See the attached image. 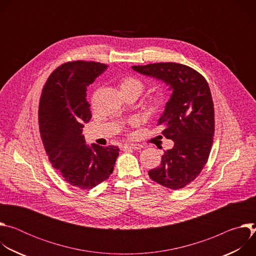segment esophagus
<instances>
[{
	"label": "esophagus",
	"mask_w": 256,
	"mask_h": 256,
	"mask_svg": "<svg viewBox=\"0 0 256 256\" xmlns=\"http://www.w3.org/2000/svg\"><path fill=\"white\" fill-rule=\"evenodd\" d=\"M124 149H132V150H140L142 148V146L140 144H126L124 146Z\"/></svg>",
	"instance_id": "34e87169"
}]
</instances>
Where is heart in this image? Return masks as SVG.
Instances as JSON below:
<instances>
[{"instance_id":"1","label":"heart","mask_w":256,"mask_h":256,"mask_svg":"<svg viewBox=\"0 0 256 256\" xmlns=\"http://www.w3.org/2000/svg\"><path fill=\"white\" fill-rule=\"evenodd\" d=\"M120 87V90L122 93L124 92H134V93H136L138 95H140L142 92L144 85L142 81L138 78L128 77V78H124L122 80ZM166 101H167V97L165 94H163V93L157 94L154 97H152L150 100V103H149L150 109L151 110L157 112L161 107H163L165 105Z\"/></svg>"}]
</instances>
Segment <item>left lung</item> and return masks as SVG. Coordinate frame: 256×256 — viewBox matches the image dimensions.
Segmentation results:
<instances>
[{
  "instance_id": "8db88e82",
  "label": "left lung",
  "mask_w": 256,
  "mask_h": 256,
  "mask_svg": "<svg viewBox=\"0 0 256 256\" xmlns=\"http://www.w3.org/2000/svg\"><path fill=\"white\" fill-rule=\"evenodd\" d=\"M142 75L162 80L172 90L158 124L174 142L164 152L159 167L149 171L157 184L180 190L194 181L204 167L212 144L214 112L206 79L192 68L176 62L132 66Z\"/></svg>"
}]
</instances>
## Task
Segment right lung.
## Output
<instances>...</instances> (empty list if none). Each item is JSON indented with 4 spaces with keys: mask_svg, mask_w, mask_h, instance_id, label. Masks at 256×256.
<instances>
[{
    "mask_svg": "<svg viewBox=\"0 0 256 256\" xmlns=\"http://www.w3.org/2000/svg\"><path fill=\"white\" fill-rule=\"evenodd\" d=\"M106 68L85 60L62 64L52 72L40 96V132L48 160L68 184L81 190L106 180L120 154L116 146H87L82 134L92 118L87 87Z\"/></svg>",
    "mask_w": 256,
    "mask_h": 256,
    "instance_id": "obj_1",
    "label": "right lung"
}]
</instances>
